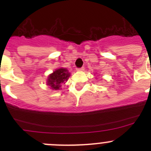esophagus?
<instances>
[{
    "label": "esophagus",
    "mask_w": 151,
    "mask_h": 151,
    "mask_svg": "<svg viewBox=\"0 0 151 151\" xmlns=\"http://www.w3.org/2000/svg\"><path fill=\"white\" fill-rule=\"evenodd\" d=\"M84 69H85V67H84V66H82V67H81V68H77L76 70L77 71H83Z\"/></svg>",
    "instance_id": "obj_1"
}]
</instances>
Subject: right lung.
Returning <instances> with one entry per match:
<instances>
[{"instance_id": "add662e5", "label": "right lung", "mask_w": 151, "mask_h": 151, "mask_svg": "<svg viewBox=\"0 0 151 151\" xmlns=\"http://www.w3.org/2000/svg\"><path fill=\"white\" fill-rule=\"evenodd\" d=\"M69 74L68 70L63 68L57 69L56 71L50 74L47 79V85L50 86L53 90H58L61 87V85L65 83L69 78Z\"/></svg>"}]
</instances>
